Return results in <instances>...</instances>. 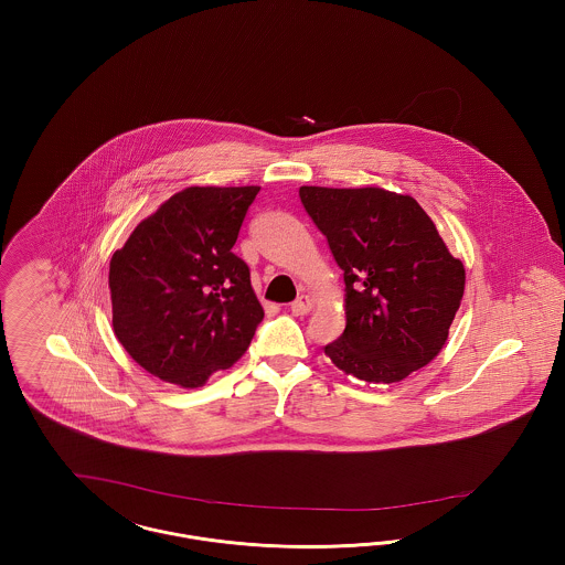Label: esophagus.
<instances>
[{
	"label": "esophagus",
	"mask_w": 565,
	"mask_h": 565,
	"mask_svg": "<svg viewBox=\"0 0 565 565\" xmlns=\"http://www.w3.org/2000/svg\"><path fill=\"white\" fill-rule=\"evenodd\" d=\"M311 307H313L311 298H309V296L300 295L296 298L295 302L290 305V311H292L295 316H307V313L311 311Z\"/></svg>",
	"instance_id": "34e87169"
}]
</instances>
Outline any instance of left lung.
Masks as SVG:
<instances>
[{
	"mask_svg": "<svg viewBox=\"0 0 565 565\" xmlns=\"http://www.w3.org/2000/svg\"><path fill=\"white\" fill-rule=\"evenodd\" d=\"M345 281V330L323 351L343 373L396 383L443 350L466 270L430 215L390 190L300 186Z\"/></svg>",
	"mask_w": 565,
	"mask_h": 565,
	"instance_id": "left-lung-1",
	"label": "left lung"
}]
</instances>
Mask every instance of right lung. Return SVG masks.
<instances>
[{
  "mask_svg": "<svg viewBox=\"0 0 565 565\" xmlns=\"http://www.w3.org/2000/svg\"><path fill=\"white\" fill-rule=\"evenodd\" d=\"M258 190H180L114 252V334L148 373L201 387L249 348L265 311L233 245Z\"/></svg>",
  "mask_w": 565,
  "mask_h": 565,
  "instance_id": "obj_1",
  "label": "right lung"
}]
</instances>
